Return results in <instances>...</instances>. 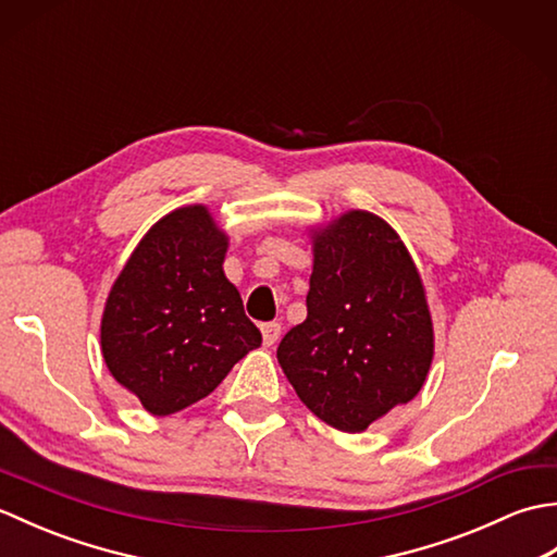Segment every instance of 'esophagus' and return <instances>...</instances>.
Returning <instances> with one entry per match:
<instances>
[{
	"instance_id": "esophagus-1",
	"label": "esophagus",
	"mask_w": 557,
	"mask_h": 557,
	"mask_svg": "<svg viewBox=\"0 0 557 557\" xmlns=\"http://www.w3.org/2000/svg\"><path fill=\"white\" fill-rule=\"evenodd\" d=\"M260 333H263V345H275V342L280 339V333H282V325L280 323H263L260 325Z\"/></svg>"
}]
</instances>
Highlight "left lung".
Returning a JSON list of instances; mask_svg holds the SVG:
<instances>
[{
    "mask_svg": "<svg viewBox=\"0 0 557 557\" xmlns=\"http://www.w3.org/2000/svg\"><path fill=\"white\" fill-rule=\"evenodd\" d=\"M309 315L277 361L318 419L361 433L421 393L435 354L421 272L405 242L369 210L309 227Z\"/></svg>",
    "mask_w": 557,
    "mask_h": 557,
    "instance_id": "1",
    "label": "left lung"
}]
</instances>
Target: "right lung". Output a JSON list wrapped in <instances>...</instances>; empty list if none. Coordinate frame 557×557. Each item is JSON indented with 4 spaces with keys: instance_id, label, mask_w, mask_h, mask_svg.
Masks as SVG:
<instances>
[{
    "instance_id": "right-lung-1",
    "label": "right lung",
    "mask_w": 557,
    "mask_h": 557,
    "mask_svg": "<svg viewBox=\"0 0 557 557\" xmlns=\"http://www.w3.org/2000/svg\"><path fill=\"white\" fill-rule=\"evenodd\" d=\"M227 248L208 206H182L144 234L108 294L102 359L152 417L208 397L260 347L239 289L224 275Z\"/></svg>"
}]
</instances>
